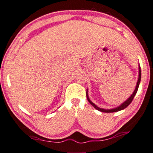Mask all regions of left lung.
<instances>
[{
	"mask_svg": "<svg viewBox=\"0 0 153 153\" xmlns=\"http://www.w3.org/2000/svg\"><path fill=\"white\" fill-rule=\"evenodd\" d=\"M140 80H141V68H140V66L139 67V78H138V80H137V85H136V88H135V90H134V91L133 92V94H132L131 96L128 99V100H126V101H125L123 102L122 105H120V106L116 107V108H114V109H111V110H105V109H102V108H100V107H97V105H95V104H94L93 102L90 100L89 97H88V90L86 91V97H87V100H88V101L89 102V103L91 105H92L94 107L95 109H97V110H99V111H101L102 112H117V111H120V110H123V109H125L126 107H127L129 105H130L131 103L132 100H134V97H135L136 94H137V91H138V88H139V83H140Z\"/></svg>",
	"mask_w": 153,
	"mask_h": 153,
	"instance_id": "obj_1",
	"label": "left lung"
}]
</instances>
